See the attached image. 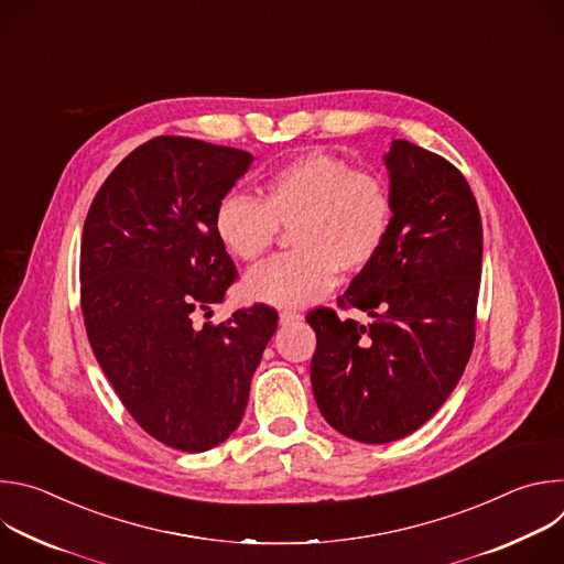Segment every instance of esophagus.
<instances>
[{"mask_svg":"<svg viewBox=\"0 0 564 564\" xmlns=\"http://www.w3.org/2000/svg\"><path fill=\"white\" fill-rule=\"evenodd\" d=\"M301 318V314L299 312H292V310H283L281 314H279V321L281 324L285 326V324H292V321H299Z\"/></svg>","mask_w":564,"mask_h":564,"instance_id":"esophagus-1","label":"esophagus"}]
</instances>
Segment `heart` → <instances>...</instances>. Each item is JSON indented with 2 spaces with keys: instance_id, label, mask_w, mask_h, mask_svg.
Wrapping results in <instances>:
<instances>
[{
  "instance_id": "b5f03b06",
  "label": "heart",
  "mask_w": 564,
  "mask_h": 564,
  "mask_svg": "<svg viewBox=\"0 0 564 564\" xmlns=\"http://www.w3.org/2000/svg\"><path fill=\"white\" fill-rule=\"evenodd\" d=\"M392 225L390 187L326 151H310L276 167L263 183L261 200L231 194L214 214L223 248L246 263L272 250L279 227L292 229L296 252L246 279V294L274 307L314 303L335 285L337 270L366 272L388 246Z\"/></svg>"
}]
</instances>
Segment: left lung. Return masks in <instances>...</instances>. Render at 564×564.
Wrapping results in <instances>:
<instances>
[{
    "label": "left lung",
    "mask_w": 564,
    "mask_h": 564,
    "mask_svg": "<svg viewBox=\"0 0 564 564\" xmlns=\"http://www.w3.org/2000/svg\"><path fill=\"white\" fill-rule=\"evenodd\" d=\"M394 225L381 257L337 299L372 321L316 307L310 379L341 435L388 444L426 424L457 386L475 341L481 220L448 160L409 140L383 155Z\"/></svg>",
    "instance_id": "8db88e82"
}]
</instances>
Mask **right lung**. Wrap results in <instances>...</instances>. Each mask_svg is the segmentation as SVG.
<instances>
[{"mask_svg":"<svg viewBox=\"0 0 564 564\" xmlns=\"http://www.w3.org/2000/svg\"><path fill=\"white\" fill-rule=\"evenodd\" d=\"M252 160L158 135L109 174L85 220L79 301L94 355L140 429L185 453L238 429L276 330L279 314L263 303L218 326L194 324L238 276L214 214Z\"/></svg>","mask_w":564,"mask_h":564,"instance_id":"obj_1","label":"right lung"}]
</instances>
